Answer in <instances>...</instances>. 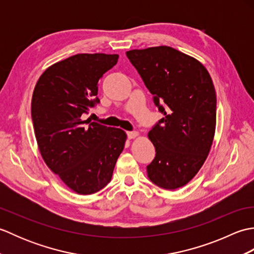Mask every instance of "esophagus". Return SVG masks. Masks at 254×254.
Masks as SVG:
<instances>
[{
    "label": "esophagus",
    "mask_w": 254,
    "mask_h": 254,
    "mask_svg": "<svg viewBox=\"0 0 254 254\" xmlns=\"http://www.w3.org/2000/svg\"><path fill=\"white\" fill-rule=\"evenodd\" d=\"M138 136V133L135 131H131V132H127V137L132 139V138H135Z\"/></svg>",
    "instance_id": "1"
}]
</instances>
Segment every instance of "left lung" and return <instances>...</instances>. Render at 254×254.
Listing matches in <instances>:
<instances>
[{
	"label": "left lung",
	"instance_id": "1",
	"mask_svg": "<svg viewBox=\"0 0 254 254\" xmlns=\"http://www.w3.org/2000/svg\"><path fill=\"white\" fill-rule=\"evenodd\" d=\"M127 57L141 75L164 118L148 132L156 156L147 176L166 190L192 180L212 147L216 93L203 64L167 46L130 50Z\"/></svg>",
	"mask_w": 254,
	"mask_h": 254
}]
</instances>
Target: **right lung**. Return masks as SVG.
Returning a JSON list of instances; mask_svg holds the SVG:
<instances>
[{"label":"right lung","mask_w":254,"mask_h":254,"mask_svg":"<svg viewBox=\"0 0 254 254\" xmlns=\"http://www.w3.org/2000/svg\"><path fill=\"white\" fill-rule=\"evenodd\" d=\"M118 55L80 53L41 74L31 99L38 147L52 172L78 194L98 192L110 182L127 134L83 115L99 104L98 82Z\"/></svg>","instance_id":"right-lung-1"}]
</instances>
